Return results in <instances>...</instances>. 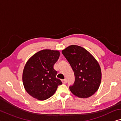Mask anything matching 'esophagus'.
<instances>
[{"mask_svg": "<svg viewBox=\"0 0 121 121\" xmlns=\"http://www.w3.org/2000/svg\"><path fill=\"white\" fill-rule=\"evenodd\" d=\"M61 81H62V83H64V84H65V83H67V80L66 79L62 80H61Z\"/></svg>", "mask_w": 121, "mask_h": 121, "instance_id": "1", "label": "esophagus"}]
</instances>
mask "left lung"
<instances>
[{
  "label": "left lung",
  "mask_w": 121,
  "mask_h": 121,
  "mask_svg": "<svg viewBox=\"0 0 121 121\" xmlns=\"http://www.w3.org/2000/svg\"><path fill=\"white\" fill-rule=\"evenodd\" d=\"M62 53L74 71L75 82L70 86V91L80 98H88L94 94L100 86L101 67L97 61L85 48L70 45Z\"/></svg>",
  "instance_id": "1"
}]
</instances>
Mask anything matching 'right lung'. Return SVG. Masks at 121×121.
I'll return each mask as SVG.
<instances>
[{
  "mask_svg": "<svg viewBox=\"0 0 121 121\" xmlns=\"http://www.w3.org/2000/svg\"><path fill=\"white\" fill-rule=\"evenodd\" d=\"M60 52L43 49L34 54L26 63L22 73L25 89L34 98L43 101L56 91L62 82L56 78L54 65L58 60Z\"/></svg>",
  "mask_w": 121,
  "mask_h": 121,
  "instance_id": "obj_1",
  "label": "right lung"
}]
</instances>
